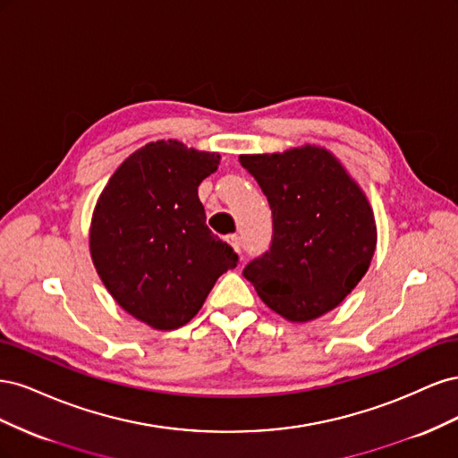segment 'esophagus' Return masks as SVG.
<instances>
[{
    "label": "esophagus",
    "instance_id": "obj_1",
    "mask_svg": "<svg viewBox=\"0 0 458 458\" xmlns=\"http://www.w3.org/2000/svg\"><path fill=\"white\" fill-rule=\"evenodd\" d=\"M227 242H229V244H231L237 252H241V250H242V237H241V234H229V237H227Z\"/></svg>",
    "mask_w": 458,
    "mask_h": 458
}]
</instances>
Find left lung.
Segmentation results:
<instances>
[{
  "mask_svg": "<svg viewBox=\"0 0 458 458\" xmlns=\"http://www.w3.org/2000/svg\"><path fill=\"white\" fill-rule=\"evenodd\" d=\"M273 214L271 244L244 267V279L288 321L335 310L363 279L377 248L365 192L321 147L283 155H242Z\"/></svg>",
  "mask_w": 458,
  "mask_h": 458,
  "instance_id": "8db88e82",
  "label": "left lung"
}]
</instances>
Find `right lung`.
I'll return each instance as SVG.
<instances>
[{
    "label": "right lung",
    "instance_id": "add662e5",
    "mask_svg": "<svg viewBox=\"0 0 458 458\" xmlns=\"http://www.w3.org/2000/svg\"><path fill=\"white\" fill-rule=\"evenodd\" d=\"M216 152L157 141L126 158L95 206L89 248L113 298L140 321L174 330L199 313L239 254L206 225L199 185Z\"/></svg>",
    "mask_w": 458,
    "mask_h": 458
}]
</instances>
